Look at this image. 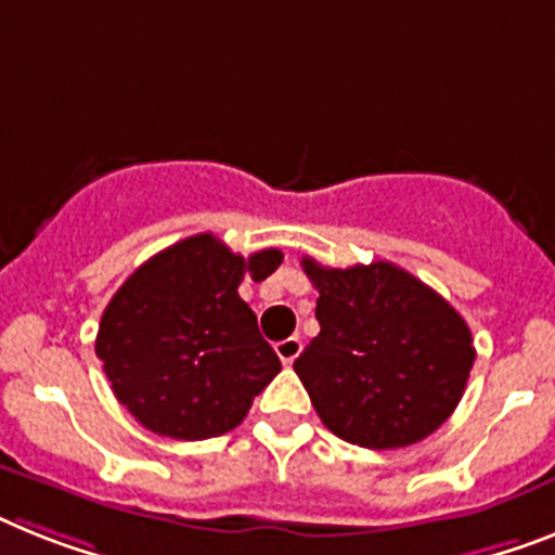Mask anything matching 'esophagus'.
<instances>
[{"label":"esophagus","instance_id":"1","mask_svg":"<svg viewBox=\"0 0 555 555\" xmlns=\"http://www.w3.org/2000/svg\"><path fill=\"white\" fill-rule=\"evenodd\" d=\"M300 349H304V343H300V337H286V340L274 343V351H278V357H281L283 365L295 363L297 354H300Z\"/></svg>","mask_w":555,"mask_h":555}]
</instances>
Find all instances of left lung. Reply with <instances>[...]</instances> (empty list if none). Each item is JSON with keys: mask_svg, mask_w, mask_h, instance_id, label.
I'll return each mask as SVG.
<instances>
[{"mask_svg": "<svg viewBox=\"0 0 555 555\" xmlns=\"http://www.w3.org/2000/svg\"><path fill=\"white\" fill-rule=\"evenodd\" d=\"M320 334L295 371L328 431L360 448L414 446L460 405L476 351L468 323L388 260L349 269L304 258Z\"/></svg>", "mask_w": 555, "mask_h": 555, "instance_id": "8db88e82", "label": "left lung"}]
</instances>
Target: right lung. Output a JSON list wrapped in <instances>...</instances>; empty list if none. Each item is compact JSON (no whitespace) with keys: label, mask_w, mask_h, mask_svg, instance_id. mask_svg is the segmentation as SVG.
<instances>
[{"label":"right lung","mask_w":555,"mask_h":555,"mask_svg":"<svg viewBox=\"0 0 555 555\" xmlns=\"http://www.w3.org/2000/svg\"><path fill=\"white\" fill-rule=\"evenodd\" d=\"M281 249L235 255L212 232L141 263L107 304L95 354L113 393L146 431L209 439L244 423L281 360L237 286L267 281Z\"/></svg>","instance_id":"obj_1"}]
</instances>
